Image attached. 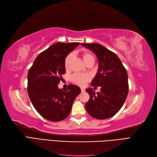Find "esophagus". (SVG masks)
I'll list each match as a JSON object with an SVG mask.
<instances>
[{"mask_svg":"<svg viewBox=\"0 0 157 157\" xmlns=\"http://www.w3.org/2000/svg\"><path fill=\"white\" fill-rule=\"evenodd\" d=\"M80 90H81V92H84L85 91V89L84 88H80Z\"/></svg>","mask_w":157,"mask_h":157,"instance_id":"1","label":"esophagus"}]
</instances>
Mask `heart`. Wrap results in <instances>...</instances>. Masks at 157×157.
I'll return each instance as SVG.
<instances>
[{"label": "heart", "mask_w": 157, "mask_h": 157, "mask_svg": "<svg viewBox=\"0 0 157 157\" xmlns=\"http://www.w3.org/2000/svg\"><path fill=\"white\" fill-rule=\"evenodd\" d=\"M82 56V58H83V59L85 63H86L88 62V61H92V60L95 61L94 55L91 53H90V52H83ZM72 58H73L72 54H69L65 58V61H64V66H65V68L66 69H69L71 61V59H72ZM89 79L90 78H89L88 76H87L86 75H83V74H80V73H75L74 75L71 76V81L75 84L80 85V86H83V85H84L88 81Z\"/></svg>", "instance_id": "b5f03b06"}]
</instances>
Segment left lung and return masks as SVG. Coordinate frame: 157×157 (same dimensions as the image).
<instances>
[{"label": "left lung", "mask_w": 157, "mask_h": 157, "mask_svg": "<svg viewBox=\"0 0 157 157\" xmlns=\"http://www.w3.org/2000/svg\"><path fill=\"white\" fill-rule=\"evenodd\" d=\"M96 55L98 73L91 86H101L96 94L92 88L86 89L90 99L85 104L89 115L97 119L112 117L122 107L128 93V74L116 54L99 44H81Z\"/></svg>", "instance_id": "left-lung-1"}]
</instances>
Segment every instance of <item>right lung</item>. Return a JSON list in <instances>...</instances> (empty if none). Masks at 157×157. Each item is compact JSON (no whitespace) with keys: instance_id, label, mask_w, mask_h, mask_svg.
Masks as SVG:
<instances>
[{"instance_id":"add662e5","label":"right lung","mask_w":157,"mask_h":157,"mask_svg":"<svg viewBox=\"0 0 157 157\" xmlns=\"http://www.w3.org/2000/svg\"><path fill=\"white\" fill-rule=\"evenodd\" d=\"M79 42H58L36 57L27 75V92L35 109L46 119L61 121L67 118L80 88L74 84L67 90L58 85L65 73L64 61Z\"/></svg>"}]
</instances>
